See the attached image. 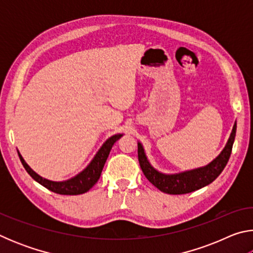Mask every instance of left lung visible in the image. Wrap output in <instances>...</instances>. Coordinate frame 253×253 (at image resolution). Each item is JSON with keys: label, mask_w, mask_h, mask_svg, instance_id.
Instances as JSON below:
<instances>
[{"label": "left lung", "mask_w": 253, "mask_h": 253, "mask_svg": "<svg viewBox=\"0 0 253 253\" xmlns=\"http://www.w3.org/2000/svg\"><path fill=\"white\" fill-rule=\"evenodd\" d=\"M235 131H237V123L234 124L232 132L226 143L225 147L215 160L212 161L209 165L204 168L187 170L184 173L166 175L160 173L147 161V157L144 153L142 144L138 143V161L140 169L146 178L158 190L168 194H186L200 190L204 186L212 183L224 169L225 165L232 152L233 142L235 138Z\"/></svg>", "instance_id": "1"}]
</instances>
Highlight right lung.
I'll return each instance as SVG.
<instances>
[{
	"label": "right lung",
	"mask_w": 253,
	"mask_h": 253,
	"mask_svg": "<svg viewBox=\"0 0 253 253\" xmlns=\"http://www.w3.org/2000/svg\"><path fill=\"white\" fill-rule=\"evenodd\" d=\"M122 136V134L114 135L111 136L109 139H107L105 144L102 145L101 148L96 154V156L93 157L90 164H89L80 174L77 175V176L72 177L71 179H68V181L65 182H52L49 181V179L41 177L40 175H38L36 172H33V170L30 169V166L24 162L23 157L20 155L19 152L18 154L25 170H27L30 174V176H31L34 181L41 184L42 186H44L45 188H48V190H50L51 192H54V193L57 194L79 195L88 192L97 183V181L100 177L101 170L104 169V165L107 161V157L109 155L111 147H113V145L116 143Z\"/></svg>",
	"instance_id": "obj_1"
}]
</instances>
